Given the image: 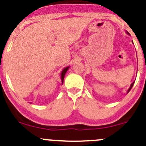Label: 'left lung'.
I'll list each match as a JSON object with an SVG mask.
<instances>
[{
    "mask_svg": "<svg viewBox=\"0 0 146 146\" xmlns=\"http://www.w3.org/2000/svg\"><path fill=\"white\" fill-rule=\"evenodd\" d=\"M126 34H128V35H129V32H126ZM134 82H135V81L133 82H132L131 85V86H130V88H129V90H128V92H129V91L131 90V89L132 87H133V84H134Z\"/></svg>",
    "mask_w": 146,
    "mask_h": 146,
    "instance_id": "8db88e82",
    "label": "left lung"
}]
</instances>
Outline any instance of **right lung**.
<instances>
[{
    "label": "right lung",
    "mask_w": 146,
    "mask_h": 146,
    "mask_svg": "<svg viewBox=\"0 0 146 146\" xmlns=\"http://www.w3.org/2000/svg\"><path fill=\"white\" fill-rule=\"evenodd\" d=\"M68 68H69V66L64 68L63 69L62 72H61V82H62V84L64 83V80L65 75H66V72H67L68 69Z\"/></svg>",
    "instance_id": "1"
}]
</instances>
